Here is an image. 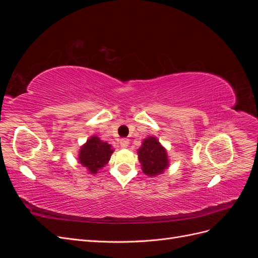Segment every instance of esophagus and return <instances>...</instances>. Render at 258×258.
Instances as JSON below:
<instances>
[{
    "instance_id": "esophagus-1",
    "label": "esophagus",
    "mask_w": 258,
    "mask_h": 258,
    "mask_svg": "<svg viewBox=\"0 0 258 258\" xmlns=\"http://www.w3.org/2000/svg\"><path fill=\"white\" fill-rule=\"evenodd\" d=\"M119 143H120V146L122 148H127L128 145H129V140L128 139H121Z\"/></svg>"
}]
</instances>
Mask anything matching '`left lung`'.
<instances>
[{
  "label": "left lung",
  "instance_id": "obj_1",
  "mask_svg": "<svg viewBox=\"0 0 258 258\" xmlns=\"http://www.w3.org/2000/svg\"><path fill=\"white\" fill-rule=\"evenodd\" d=\"M138 158L143 173L147 176H157L169 168L170 161L165 146H162L156 137H147L138 150Z\"/></svg>",
  "mask_w": 258,
  "mask_h": 258
}]
</instances>
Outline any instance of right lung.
<instances>
[{
    "mask_svg": "<svg viewBox=\"0 0 258 258\" xmlns=\"http://www.w3.org/2000/svg\"><path fill=\"white\" fill-rule=\"evenodd\" d=\"M114 150L111 144L103 142L98 136H91L81 146L77 160L90 174H97L110 161Z\"/></svg>",
    "mask_w": 258,
    "mask_h": 258,
    "instance_id": "obj_1",
    "label": "right lung"
}]
</instances>
